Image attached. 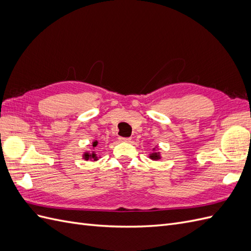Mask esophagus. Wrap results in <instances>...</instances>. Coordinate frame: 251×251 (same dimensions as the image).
Instances as JSON below:
<instances>
[{
    "label": "esophagus",
    "instance_id": "obj_1",
    "mask_svg": "<svg viewBox=\"0 0 251 251\" xmlns=\"http://www.w3.org/2000/svg\"><path fill=\"white\" fill-rule=\"evenodd\" d=\"M119 140L121 142H130L131 138H127V137H119Z\"/></svg>",
    "mask_w": 251,
    "mask_h": 251
}]
</instances>
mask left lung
<instances>
[{"label": "left lung", "instance_id": "left-lung-1", "mask_svg": "<svg viewBox=\"0 0 251 251\" xmlns=\"http://www.w3.org/2000/svg\"><path fill=\"white\" fill-rule=\"evenodd\" d=\"M150 158L153 159V160H157V159L160 158V156H159V153L157 151V153H151V154L150 155Z\"/></svg>", "mask_w": 251, "mask_h": 251}]
</instances>
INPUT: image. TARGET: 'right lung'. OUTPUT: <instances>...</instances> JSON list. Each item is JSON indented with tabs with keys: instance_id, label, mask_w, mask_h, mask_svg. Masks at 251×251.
Instances as JSON below:
<instances>
[{
	"instance_id": "1",
	"label": "right lung",
	"mask_w": 251,
	"mask_h": 251,
	"mask_svg": "<svg viewBox=\"0 0 251 251\" xmlns=\"http://www.w3.org/2000/svg\"><path fill=\"white\" fill-rule=\"evenodd\" d=\"M97 144H98V142H97V141H94V142H93V148H95V147L97 146ZM83 157H85L86 160H88V159H93L94 161H95V160H97V157H96L95 151H92V153H91V154L86 153V154H85V156H83Z\"/></svg>"
}]
</instances>
